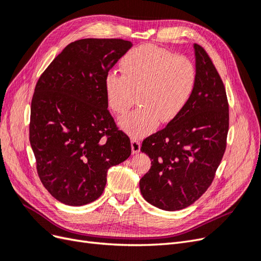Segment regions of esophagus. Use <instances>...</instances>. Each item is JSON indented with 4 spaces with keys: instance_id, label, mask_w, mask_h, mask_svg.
Segmentation results:
<instances>
[{
    "instance_id": "esophagus-1",
    "label": "esophagus",
    "mask_w": 261,
    "mask_h": 261,
    "mask_svg": "<svg viewBox=\"0 0 261 261\" xmlns=\"http://www.w3.org/2000/svg\"><path fill=\"white\" fill-rule=\"evenodd\" d=\"M130 144H132V152L134 154L138 153L140 151V143H139V141L136 140V139H132Z\"/></svg>"
}]
</instances>
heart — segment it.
Wrapping results in <instances>:
<instances>
[{
    "instance_id": "obj_1",
    "label": "heart",
    "mask_w": 261,
    "mask_h": 261,
    "mask_svg": "<svg viewBox=\"0 0 261 261\" xmlns=\"http://www.w3.org/2000/svg\"><path fill=\"white\" fill-rule=\"evenodd\" d=\"M123 76L109 72L105 92L109 108L123 115L137 102L139 108L118 121L133 137L153 132L161 123H170L181 113L194 92L197 70L194 63L168 50L144 44L121 60Z\"/></svg>"
}]
</instances>
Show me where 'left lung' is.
I'll return each instance as SVG.
<instances>
[{"label":"left lung","mask_w":261,"mask_h":261,"mask_svg":"<svg viewBox=\"0 0 261 261\" xmlns=\"http://www.w3.org/2000/svg\"><path fill=\"white\" fill-rule=\"evenodd\" d=\"M197 81L181 113L147 137L140 150L151 168L139 187L152 206L176 211L207 191L222 160L228 132V103L222 80L202 46L194 44Z\"/></svg>","instance_id":"left-lung-1"}]
</instances>
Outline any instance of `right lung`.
Instances as JSON below:
<instances>
[{"label": "right lung", "instance_id": "right-lung-1", "mask_svg": "<svg viewBox=\"0 0 261 261\" xmlns=\"http://www.w3.org/2000/svg\"><path fill=\"white\" fill-rule=\"evenodd\" d=\"M132 46L123 39H81L52 61L36 85L29 140L39 177L62 203L98 199L108 170L132 153L105 92L107 74Z\"/></svg>", "mask_w": 261, "mask_h": 261}]
</instances>
